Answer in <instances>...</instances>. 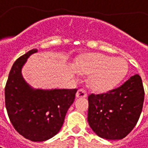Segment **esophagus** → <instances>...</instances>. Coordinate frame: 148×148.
I'll list each match as a JSON object with an SVG mask.
<instances>
[{
    "label": "esophagus",
    "instance_id": "1",
    "mask_svg": "<svg viewBox=\"0 0 148 148\" xmlns=\"http://www.w3.org/2000/svg\"><path fill=\"white\" fill-rule=\"evenodd\" d=\"M76 96L77 98H84L87 97V92L84 89H79L76 92Z\"/></svg>",
    "mask_w": 148,
    "mask_h": 148
}]
</instances>
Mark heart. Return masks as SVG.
<instances>
[{
  "instance_id": "1",
  "label": "heart",
  "mask_w": 148,
  "mask_h": 148,
  "mask_svg": "<svg viewBox=\"0 0 148 148\" xmlns=\"http://www.w3.org/2000/svg\"><path fill=\"white\" fill-rule=\"evenodd\" d=\"M77 68L89 76V85L96 92H104L119 84L127 72V64L122 58H111L92 53L81 58Z\"/></svg>"
}]
</instances>
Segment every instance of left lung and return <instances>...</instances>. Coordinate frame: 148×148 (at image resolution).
<instances>
[{"label": "left lung", "instance_id": "left-lung-1", "mask_svg": "<svg viewBox=\"0 0 148 148\" xmlns=\"http://www.w3.org/2000/svg\"><path fill=\"white\" fill-rule=\"evenodd\" d=\"M88 122L101 138L122 139L134 129L142 112L144 89L141 77L132 76L106 93L88 97Z\"/></svg>", "mask_w": 148, "mask_h": 148}]
</instances>
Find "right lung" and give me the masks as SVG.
Segmentation results:
<instances>
[{
    "label": "right lung",
    "mask_w": 148,
    "mask_h": 148,
    "mask_svg": "<svg viewBox=\"0 0 148 148\" xmlns=\"http://www.w3.org/2000/svg\"><path fill=\"white\" fill-rule=\"evenodd\" d=\"M32 49L19 57L10 70L5 88V107L14 129L24 138L42 142L60 130L77 89H34L23 79L21 68Z\"/></svg>",
    "instance_id": "right-lung-1"
}]
</instances>
